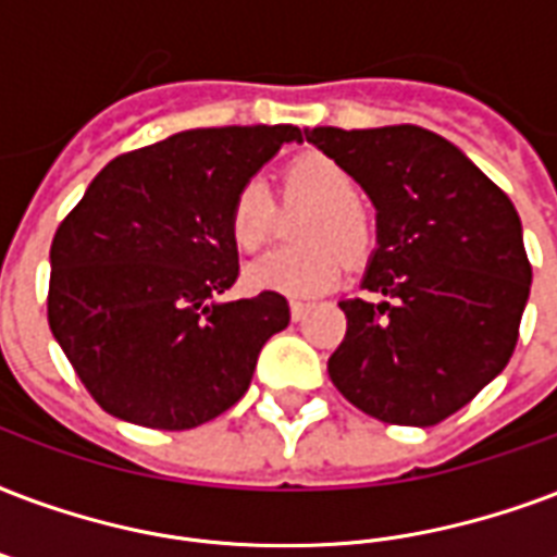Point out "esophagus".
<instances>
[{"label": "esophagus", "mask_w": 557, "mask_h": 557, "mask_svg": "<svg viewBox=\"0 0 557 557\" xmlns=\"http://www.w3.org/2000/svg\"><path fill=\"white\" fill-rule=\"evenodd\" d=\"M288 309H292V318H295V321H300V318L309 312V304L307 300H292V304H288Z\"/></svg>", "instance_id": "34e87169"}]
</instances>
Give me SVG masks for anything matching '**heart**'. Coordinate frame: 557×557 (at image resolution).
<instances>
[{
	"label": "heart",
	"mask_w": 557,
	"mask_h": 557,
	"mask_svg": "<svg viewBox=\"0 0 557 557\" xmlns=\"http://www.w3.org/2000/svg\"><path fill=\"white\" fill-rule=\"evenodd\" d=\"M359 198L347 165L326 154H300L283 169V201L315 203L300 227V248L271 250L250 262L245 283L253 292L309 297L342 277L347 260L362 262L373 250L376 227ZM277 203L260 181H248L231 203V239L245 253L260 250L274 233Z\"/></svg>",
	"instance_id": "obj_1"
}]
</instances>
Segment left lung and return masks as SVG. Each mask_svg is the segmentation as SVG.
<instances>
[{"label": "left lung", "instance_id": "obj_1", "mask_svg": "<svg viewBox=\"0 0 557 557\" xmlns=\"http://www.w3.org/2000/svg\"><path fill=\"white\" fill-rule=\"evenodd\" d=\"M318 146L376 207L362 288L342 300L345 342L326 371L364 414L435 426L473 400L515 354L532 265L515 203L453 143L418 125L312 127Z\"/></svg>", "mask_w": 557, "mask_h": 557}]
</instances>
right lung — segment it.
I'll use <instances>...</instances> for the list:
<instances>
[{"instance_id": "right-lung-1", "label": "right lung", "mask_w": 557, "mask_h": 557, "mask_svg": "<svg viewBox=\"0 0 557 557\" xmlns=\"http://www.w3.org/2000/svg\"><path fill=\"white\" fill-rule=\"evenodd\" d=\"M295 125L195 127L110 160L54 233L49 326L101 409L195 430L242 400L288 326L283 295L219 304L239 277L231 203Z\"/></svg>"}]
</instances>
